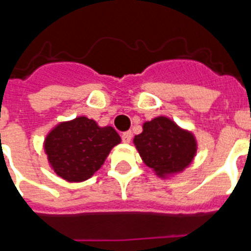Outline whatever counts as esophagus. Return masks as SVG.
<instances>
[{"label": "esophagus", "mask_w": 251, "mask_h": 251, "mask_svg": "<svg viewBox=\"0 0 251 251\" xmlns=\"http://www.w3.org/2000/svg\"><path fill=\"white\" fill-rule=\"evenodd\" d=\"M121 138H122V142H125V143H130L131 138H133V134H131V131H125V133H122Z\"/></svg>", "instance_id": "esophagus-1"}]
</instances>
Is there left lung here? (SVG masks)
Here are the masks:
<instances>
[{"instance_id": "left-lung-1", "label": "left lung", "mask_w": 251, "mask_h": 251, "mask_svg": "<svg viewBox=\"0 0 251 251\" xmlns=\"http://www.w3.org/2000/svg\"><path fill=\"white\" fill-rule=\"evenodd\" d=\"M134 145L145 164L160 177L182 172L197 152L194 135L167 117L145 122L143 131L134 138Z\"/></svg>"}]
</instances>
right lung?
I'll list each match as a JSON object with an SVG mask.
<instances>
[{"label": "right lung", "mask_w": 251, "mask_h": 251, "mask_svg": "<svg viewBox=\"0 0 251 251\" xmlns=\"http://www.w3.org/2000/svg\"><path fill=\"white\" fill-rule=\"evenodd\" d=\"M121 138L112 126L100 127L94 120L76 117L57 125L45 139V152L57 175L79 182L100 169Z\"/></svg>", "instance_id": "1"}]
</instances>
